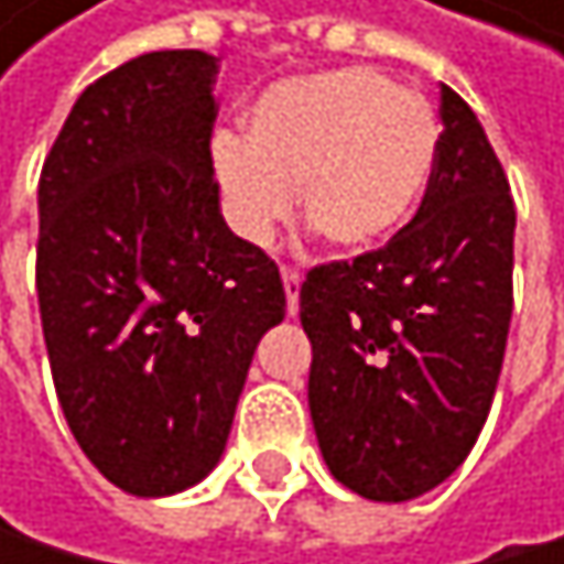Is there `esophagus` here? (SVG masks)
I'll list each match as a JSON object with an SVG mask.
<instances>
[{
	"label": "esophagus",
	"instance_id": "34e87169",
	"mask_svg": "<svg viewBox=\"0 0 564 564\" xmlns=\"http://www.w3.org/2000/svg\"><path fill=\"white\" fill-rule=\"evenodd\" d=\"M280 276H284V291H288V311L297 314V297H301V270L294 267H284L280 270Z\"/></svg>",
	"mask_w": 564,
	"mask_h": 564
}]
</instances>
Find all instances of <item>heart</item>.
Here are the masks:
<instances>
[{"mask_svg":"<svg viewBox=\"0 0 564 564\" xmlns=\"http://www.w3.org/2000/svg\"><path fill=\"white\" fill-rule=\"evenodd\" d=\"M440 151L426 97L345 67L273 84L247 115V141L216 134L213 169L226 219L263 247L294 213L341 250L376 247L413 216Z\"/></svg>","mask_w":564,"mask_h":564,"instance_id":"heart-1","label":"heart"}]
</instances>
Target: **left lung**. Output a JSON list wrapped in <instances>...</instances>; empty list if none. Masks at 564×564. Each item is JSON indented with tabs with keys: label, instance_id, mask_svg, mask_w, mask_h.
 <instances>
[{
	"label": "left lung",
	"instance_id": "8db88e82",
	"mask_svg": "<svg viewBox=\"0 0 564 564\" xmlns=\"http://www.w3.org/2000/svg\"><path fill=\"white\" fill-rule=\"evenodd\" d=\"M426 196L379 250L307 270V402L332 474L368 501L443 484L490 413L514 311V199L501 159L443 84Z\"/></svg>",
	"mask_w": 564,
	"mask_h": 564
}]
</instances>
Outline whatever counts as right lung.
<instances>
[{
  "label": "right lung",
  "mask_w": 564,
  "mask_h": 564,
  "mask_svg": "<svg viewBox=\"0 0 564 564\" xmlns=\"http://www.w3.org/2000/svg\"><path fill=\"white\" fill-rule=\"evenodd\" d=\"M203 50L144 53L97 77L40 172L36 294L56 399L87 460L165 497L223 457L267 328L276 263L219 216Z\"/></svg>",
  "instance_id": "obj_1"
}]
</instances>
